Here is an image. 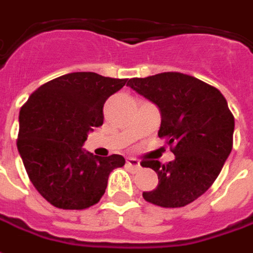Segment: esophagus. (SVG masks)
Wrapping results in <instances>:
<instances>
[{
    "instance_id": "34e87169",
    "label": "esophagus",
    "mask_w": 253,
    "mask_h": 253,
    "mask_svg": "<svg viewBox=\"0 0 253 253\" xmlns=\"http://www.w3.org/2000/svg\"><path fill=\"white\" fill-rule=\"evenodd\" d=\"M126 165H128V166H129L130 169L133 170V171H137V170L141 169L140 162H139V161L135 158H128V161H126Z\"/></svg>"
}]
</instances>
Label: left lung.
Here are the masks:
<instances>
[{"label":"left lung","mask_w":253,"mask_h":253,"mask_svg":"<svg viewBox=\"0 0 253 253\" xmlns=\"http://www.w3.org/2000/svg\"><path fill=\"white\" fill-rule=\"evenodd\" d=\"M126 85L161 112L158 136L175 158L144 161L158 174V187L143 192L147 202L175 209L200 198L221 173L233 147L234 117L219 89L180 72L128 80Z\"/></svg>","instance_id":"1"}]
</instances>
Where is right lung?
I'll list each match as a JSON object with an SVG mask.
<instances>
[{
	"mask_svg": "<svg viewBox=\"0 0 253 253\" xmlns=\"http://www.w3.org/2000/svg\"><path fill=\"white\" fill-rule=\"evenodd\" d=\"M126 83L94 72L68 73L41 85L21 107L17 150L32 185L57 209L96 204L109 174L125 165L121 155L101 158L82 147L89 130L103 124L107 98Z\"/></svg>",
	"mask_w": 253,
	"mask_h": 253,
	"instance_id": "right-lung-1",
	"label": "right lung"
}]
</instances>
